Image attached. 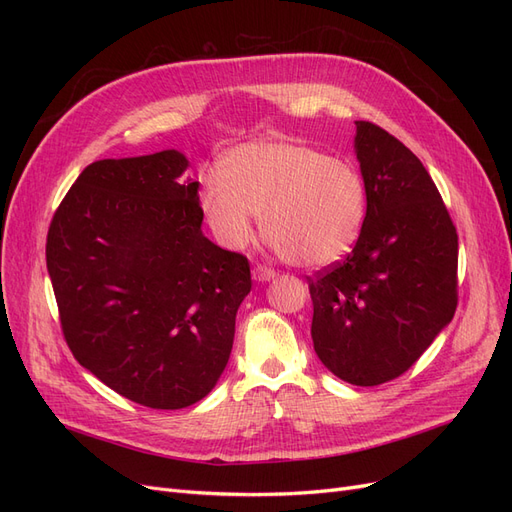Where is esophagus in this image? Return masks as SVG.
<instances>
[{"mask_svg": "<svg viewBox=\"0 0 512 512\" xmlns=\"http://www.w3.org/2000/svg\"><path fill=\"white\" fill-rule=\"evenodd\" d=\"M252 275H254L256 282H269V280H273V277H275V271L265 267V265H256Z\"/></svg>", "mask_w": 512, "mask_h": 512, "instance_id": "esophagus-1", "label": "esophagus"}]
</instances>
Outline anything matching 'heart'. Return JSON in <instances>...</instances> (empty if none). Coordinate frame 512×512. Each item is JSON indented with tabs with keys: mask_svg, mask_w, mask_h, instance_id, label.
<instances>
[{
	"mask_svg": "<svg viewBox=\"0 0 512 512\" xmlns=\"http://www.w3.org/2000/svg\"><path fill=\"white\" fill-rule=\"evenodd\" d=\"M198 205L213 237L243 250L265 237L292 265H335L359 241L367 220V183L348 160L284 141L245 143L226 153L222 173L200 177Z\"/></svg>",
	"mask_w": 512,
	"mask_h": 512,
	"instance_id": "1",
	"label": "heart"
}]
</instances>
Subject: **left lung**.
<instances>
[{
    "instance_id": "8db88e82",
    "label": "left lung",
    "mask_w": 512,
    "mask_h": 512,
    "mask_svg": "<svg viewBox=\"0 0 512 512\" xmlns=\"http://www.w3.org/2000/svg\"><path fill=\"white\" fill-rule=\"evenodd\" d=\"M367 220L352 252L307 277L318 359L378 386L421 359L457 309V228L427 168L393 134L356 121Z\"/></svg>"
}]
</instances>
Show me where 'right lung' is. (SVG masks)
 Instances as JSON below:
<instances>
[{"mask_svg":"<svg viewBox=\"0 0 512 512\" xmlns=\"http://www.w3.org/2000/svg\"><path fill=\"white\" fill-rule=\"evenodd\" d=\"M168 149L89 164L57 207L46 267L74 359L108 389L179 410L220 380L250 262L211 243L198 181Z\"/></svg>","mask_w":512,"mask_h":512,"instance_id":"right-lung-1","label":"right lung"}]
</instances>
